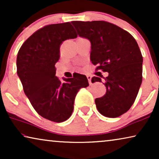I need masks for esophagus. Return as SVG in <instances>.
I'll return each mask as SVG.
<instances>
[{
	"mask_svg": "<svg viewBox=\"0 0 159 159\" xmlns=\"http://www.w3.org/2000/svg\"><path fill=\"white\" fill-rule=\"evenodd\" d=\"M87 78H88V80L89 84H92V81H91V80H92V77H91L90 75H88V76H87Z\"/></svg>",
	"mask_w": 159,
	"mask_h": 159,
	"instance_id": "obj_1",
	"label": "esophagus"
}]
</instances>
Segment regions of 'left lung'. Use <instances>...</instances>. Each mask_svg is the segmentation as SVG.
<instances>
[{"mask_svg":"<svg viewBox=\"0 0 159 159\" xmlns=\"http://www.w3.org/2000/svg\"><path fill=\"white\" fill-rule=\"evenodd\" d=\"M80 37L91 43L90 60L95 70L108 72L106 94L95 100L97 109L109 118L131 108L143 80V56L135 39L121 27L105 21H73ZM92 82H101L93 77Z\"/></svg>","mask_w":159,"mask_h":159,"instance_id":"8db88e82","label":"left lung"}]
</instances>
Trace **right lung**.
Segmentation results:
<instances>
[{
    "instance_id": "1",
    "label": "right lung",
    "mask_w": 159,
    "mask_h": 159,
    "mask_svg": "<svg viewBox=\"0 0 159 159\" xmlns=\"http://www.w3.org/2000/svg\"><path fill=\"white\" fill-rule=\"evenodd\" d=\"M77 37L70 22L44 26L23 43L17 54L16 71L24 92L38 114L54 122L71 116L76 95L89 85L86 76L80 74L64 82L56 76L61 45Z\"/></svg>"
}]
</instances>
